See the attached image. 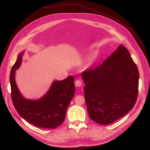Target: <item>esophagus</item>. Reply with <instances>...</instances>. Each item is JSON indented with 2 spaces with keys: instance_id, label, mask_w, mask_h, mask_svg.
Wrapping results in <instances>:
<instances>
[{
  "instance_id": "34e87169",
  "label": "esophagus",
  "mask_w": 150,
  "mask_h": 150,
  "mask_svg": "<svg viewBox=\"0 0 150 150\" xmlns=\"http://www.w3.org/2000/svg\"><path fill=\"white\" fill-rule=\"evenodd\" d=\"M75 85L76 87H81V85H82V82H81L80 80L77 79V80H76V81L75 82Z\"/></svg>"
}]
</instances>
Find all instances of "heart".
Listing matches in <instances>:
<instances>
[{
    "label": "heart",
    "instance_id": "heart-1",
    "mask_svg": "<svg viewBox=\"0 0 150 150\" xmlns=\"http://www.w3.org/2000/svg\"><path fill=\"white\" fill-rule=\"evenodd\" d=\"M96 57H97V55L96 53L94 54H93L91 56H90L88 60H87V64H86V68H90V67H91L93 65V63L95 62L96 59Z\"/></svg>",
    "mask_w": 150,
    "mask_h": 150
}]
</instances>
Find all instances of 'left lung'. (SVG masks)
Returning a JSON list of instances; mask_svg holds the SVG:
<instances>
[{
	"mask_svg": "<svg viewBox=\"0 0 150 150\" xmlns=\"http://www.w3.org/2000/svg\"><path fill=\"white\" fill-rule=\"evenodd\" d=\"M85 100L90 118L109 125L132 109L137 100L139 72L122 45L101 65L85 71Z\"/></svg>",
	"mask_w": 150,
	"mask_h": 150,
	"instance_id": "8db88e82",
	"label": "left lung"
}]
</instances>
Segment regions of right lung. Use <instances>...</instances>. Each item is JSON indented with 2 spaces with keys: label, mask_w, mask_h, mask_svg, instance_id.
Returning <instances> with one entry per match:
<instances>
[{
  "label": "right lung",
  "mask_w": 150,
  "mask_h": 150,
  "mask_svg": "<svg viewBox=\"0 0 150 150\" xmlns=\"http://www.w3.org/2000/svg\"><path fill=\"white\" fill-rule=\"evenodd\" d=\"M21 52L10 74L11 98L19 115L30 123L40 127L53 129L65 118L66 112L75 94L74 78L69 76L62 81H54L48 92L37 100H28L20 93L15 82V71L22 62Z\"/></svg>",
  "instance_id": "add662e5"
}]
</instances>
